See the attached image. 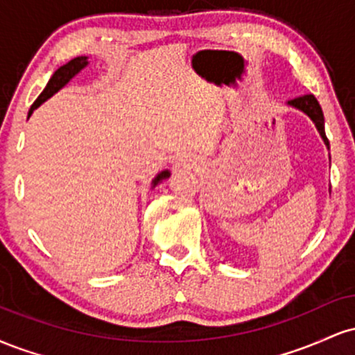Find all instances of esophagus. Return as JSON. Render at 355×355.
Segmentation results:
<instances>
[{"label": "esophagus", "mask_w": 355, "mask_h": 355, "mask_svg": "<svg viewBox=\"0 0 355 355\" xmlns=\"http://www.w3.org/2000/svg\"><path fill=\"white\" fill-rule=\"evenodd\" d=\"M190 158L189 157H185V158H182V164L180 165H183V166H189L190 165Z\"/></svg>", "instance_id": "1"}]
</instances>
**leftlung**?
Returning <instances> with one entry per match:
<instances>
[{"instance_id": "obj_1", "label": "left lung", "mask_w": 355, "mask_h": 355, "mask_svg": "<svg viewBox=\"0 0 355 355\" xmlns=\"http://www.w3.org/2000/svg\"><path fill=\"white\" fill-rule=\"evenodd\" d=\"M288 105L302 110L304 113H307V115L312 118V121L315 123L317 130H319L320 137L324 138L325 145L329 146V140H327V137H325V128H324V113H322V108H320L319 101H317L315 96L313 95L297 96V98H294V100H288Z\"/></svg>"}]
</instances>
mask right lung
Returning a JSON list of instances; mask_svg holds the SVG:
<instances>
[{"label":"right lung","instance_id":"right-lung-1","mask_svg":"<svg viewBox=\"0 0 355 355\" xmlns=\"http://www.w3.org/2000/svg\"><path fill=\"white\" fill-rule=\"evenodd\" d=\"M87 64H88L87 56H76V58H73L71 61H68L67 64H63V67H60L58 70L53 73V76L50 78V81H48L46 88H44L43 92H42V95H40L38 98H36L35 103L31 105L30 113H28V116H30L31 113H33V110L38 108L40 105L43 103V101H46L48 98H50V96L55 95V93L58 92L60 88H63L64 85H67L68 81H70V80L73 78V76H75L76 73H78V71L81 70V68L87 67ZM168 175H170L168 170H165V172L158 173L157 178H155V180H153V187L158 185V183L164 180V178L168 177Z\"/></svg>","mask_w":355,"mask_h":355}]
</instances>
